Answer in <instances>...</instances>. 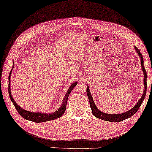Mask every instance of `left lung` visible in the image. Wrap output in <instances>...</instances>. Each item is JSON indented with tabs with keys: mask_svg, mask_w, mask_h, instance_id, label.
Instances as JSON below:
<instances>
[{
	"mask_svg": "<svg viewBox=\"0 0 152 152\" xmlns=\"http://www.w3.org/2000/svg\"><path fill=\"white\" fill-rule=\"evenodd\" d=\"M134 49L135 50L137 53L138 54L139 57L140 59V64H141L142 69L144 74V91H143V94L142 95L141 97L139 99V101L137 102V104L133 107L132 108L129 110L127 112H126L123 113H120V114H110V113H106L102 112L101 110H99L97 107L96 106L94 101L93 99V97L91 95V93L90 91V88L89 86L87 85V89H86V93L89 99V102H90V108L91 109L92 113H93L94 115L98 118V119L106 121H110V122H114V123H117V122H121L123 120H125L128 119V118L131 117L132 116L134 115L139 110V107L141 105L142 103L144 97H145V95L146 94V90H147V75H146V71L145 68H144V60H143V57L140 52V50L138 49L136 46H134Z\"/></svg>",
	"mask_w": 152,
	"mask_h": 152,
	"instance_id": "obj_1",
	"label": "left lung"
}]
</instances>
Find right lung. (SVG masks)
I'll return each mask as SVG.
<instances>
[{"mask_svg": "<svg viewBox=\"0 0 152 152\" xmlns=\"http://www.w3.org/2000/svg\"><path fill=\"white\" fill-rule=\"evenodd\" d=\"M14 68V64H13V67L11 69V71L10 72V75H9V81H8V91H9V95L11 101L13 102V104L15 106V108H16L17 110V112H18L20 115L23 117L24 119L33 121L34 123H43V122H46V121H50L51 120H54L56 119L57 118L61 117L62 115H63L66 111V104H67V101H68V98L69 97V94L71 93V91H72L73 89L75 87V86L77 84V82H75L73 83L71 86H69V89L68 90L67 92L64 96L63 101H62V104L60 106L57 110L53 112H51L50 113H39V112H29V111L26 110L23 108H22L21 107L18 106L16 102L14 101V99L12 97V93H11V86H10V78H11V75H12V70Z\"/></svg>", "mask_w": 152, "mask_h": 152, "instance_id": "right-lung-1", "label": "right lung"}]
</instances>
